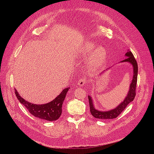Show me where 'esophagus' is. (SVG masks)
Masks as SVG:
<instances>
[{
    "label": "esophagus",
    "mask_w": 154,
    "mask_h": 154,
    "mask_svg": "<svg viewBox=\"0 0 154 154\" xmlns=\"http://www.w3.org/2000/svg\"><path fill=\"white\" fill-rule=\"evenodd\" d=\"M86 79L84 77H82L78 82L77 85H79L80 86H83L85 83H86Z\"/></svg>",
    "instance_id": "esophagus-1"
}]
</instances>
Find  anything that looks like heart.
Returning a JSON list of instances; mask_svg holds the SVG:
<instances>
[{
  "mask_svg": "<svg viewBox=\"0 0 154 154\" xmlns=\"http://www.w3.org/2000/svg\"><path fill=\"white\" fill-rule=\"evenodd\" d=\"M92 42H86L82 45L78 51L77 57L80 58H86L89 57L88 66L90 69L95 71L98 69L106 57V51L102 46L97 47Z\"/></svg>",
  "mask_w": 154,
  "mask_h": 154,
  "instance_id": "1",
  "label": "heart"
}]
</instances>
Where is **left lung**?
Segmentation results:
<instances>
[{"label":"left lung","mask_w":154,"mask_h":154,"mask_svg":"<svg viewBox=\"0 0 154 154\" xmlns=\"http://www.w3.org/2000/svg\"><path fill=\"white\" fill-rule=\"evenodd\" d=\"M125 56L127 58L123 61H121V63L127 62L130 63L131 65H132L133 72H134L132 80H131V82L130 85V87H129L130 88H129L128 94L125 97V98L124 99V100L120 104H119L116 108L108 111H99L98 109H96L93 104V100L92 99V97L90 96H88L90 112L91 115L96 118L102 119H114L117 118L124 110V109L126 108L127 105H128V103H130L131 102H132L134 100L135 97V95H136L135 90H136V86L137 83V76H138L137 62L133 54L131 53V52H130V51H128V52H127V53L125 54ZM107 69H106L105 71Z\"/></svg>","instance_id":"obj_1"}]
</instances>
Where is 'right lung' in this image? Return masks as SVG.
<instances>
[{
	"label": "right lung",
	"instance_id": "obj_1",
	"mask_svg": "<svg viewBox=\"0 0 154 154\" xmlns=\"http://www.w3.org/2000/svg\"><path fill=\"white\" fill-rule=\"evenodd\" d=\"M70 88H66L61 93L51 102L45 104H34L24 99L15 90V94L19 102L28 109L29 112L34 116L49 121H56L62 113V105Z\"/></svg>",
	"mask_w": 154,
	"mask_h": 154
}]
</instances>
